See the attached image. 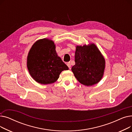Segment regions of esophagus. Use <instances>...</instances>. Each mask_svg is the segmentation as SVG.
<instances>
[{"label": "esophagus", "instance_id": "esophagus-1", "mask_svg": "<svg viewBox=\"0 0 132 132\" xmlns=\"http://www.w3.org/2000/svg\"><path fill=\"white\" fill-rule=\"evenodd\" d=\"M67 66L68 67V68H69L71 69V63H70V62H67Z\"/></svg>", "mask_w": 132, "mask_h": 132}]
</instances>
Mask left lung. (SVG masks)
<instances>
[{
	"label": "left lung",
	"instance_id": "8db88e82",
	"mask_svg": "<svg viewBox=\"0 0 132 132\" xmlns=\"http://www.w3.org/2000/svg\"><path fill=\"white\" fill-rule=\"evenodd\" d=\"M75 62V64L71 70L81 84L92 86L102 79L105 68V60L94 43L76 46Z\"/></svg>",
	"mask_w": 132,
	"mask_h": 132
}]
</instances>
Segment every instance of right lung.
Returning a JSON list of instances; mask_svg holds the SVG:
<instances>
[{
	"instance_id": "add662e5",
	"label": "right lung",
	"mask_w": 132,
	"mask_h": 132,
	"mask_svg": "<svg viewBox=\"0 0 132 132\" xmlns=\"http://www.w3.org/2000/svg\"><path fill=\"white\" fill-rule=\"evenodd\" d=\"M27 66L32 78L42 85L53 84L62 71L69 69L58 55L54 42L47 38L38 39L32 45Z\"/></svg>"
}]
</instances>
